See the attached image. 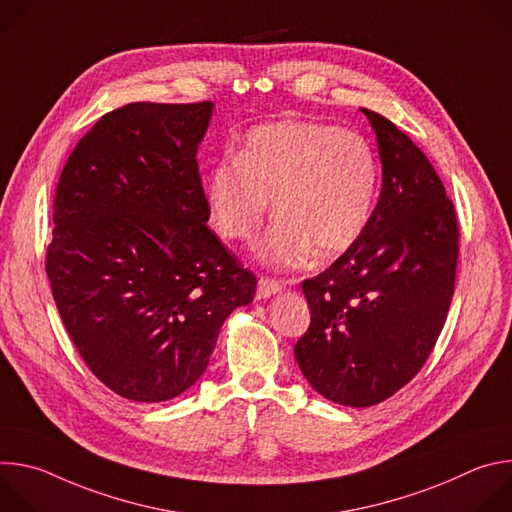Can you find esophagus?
Here are the masks:
<instances>
[{
	"instance_id": "34e87169",
	"label": "esophagus",
	"mask_w": 512,
	"mask_h": 512,
	"mask_svg": "<svg viewBox=\"0 0 512 512\" xmlns=\"http://www.w3.org/2000/svg\"><path fill=\"white\" fill-rule=\"evenodd\" d=\"M281 287H283L281 281H277V279H273V277H263V275H261L259 281H257V298H259V300H265V298L277 294V291H281Z\"/></svg>"
}]
</instances>
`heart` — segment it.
<instances>
[{
	"label": "heart",
	"instance_id": "obj_1",
	"mask_svg": "<svg viewBox=\"0 0 512 512\" xmlns=\"http://www.w3.org/2000/svg\"><path fill=\"white\" fill-rule=\"evenodd\" d=\"M371 141L318 121H277L251 129L235 160L206 178V206L216 231L251 243L269 210L275 223L259 257L275 267L348 251L367 231L379 192Z\"/></svg>",
	"mask_w": 512,
	"mask_h": 512
}]
</instances>
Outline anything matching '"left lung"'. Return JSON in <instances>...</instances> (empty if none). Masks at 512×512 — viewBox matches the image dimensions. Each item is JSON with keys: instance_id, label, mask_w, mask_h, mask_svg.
Returning <instances> with one entry per match:
<instances>
[{"instance_id": "8db88e82", "label": "left lung", "mask_w": 512, "mask_h": 512, "mask_svg": "<svg viewBox=\"0 0 512 512\" xmlns=\"http://www.w3.org/2000/svg\"><path fill=\"white\" fill-rule=\"evenodd\" d=\"M375 129L383 188L362 237L302 283L310 328L294 354L326 399L371 407L405 387L440 336L456 281L458 218L417 145L387 117Z\"/></svg>"}]
</instances>
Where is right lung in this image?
I'll return each mask as SVG.
<instances>
[{
	"label": "right lung",
	"mask_w": 512,
	"mask_h": 512,
	"mask_svg": "<svg viewBox=\"0 0 512 512\" xmlns=\"http://www.w3.org/2000/svg\"><path fill=\"white\" fill-rule=\"evenodd\" d=\"M212 103H129L77 143L54 194L46 273L60 318L113 393L160 403L206 371L257 277L206 227L196 152Z\"/></svg>",
	"instance_id": "right-lung-1"
}]
</instances>
